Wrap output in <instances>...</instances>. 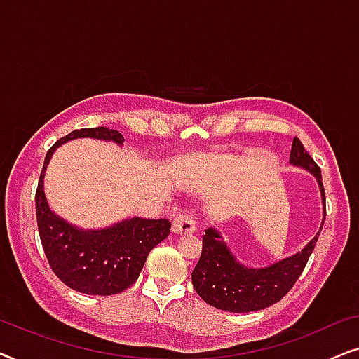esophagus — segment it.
<instances>
[{
	"mask_svg": "<svg viewBox=\"0 0 359 359\" xmlns=\"http://www.w3.org/2000/svg\"><path fill=\"white\" fill-rule=\"evenodd\" d=\"M196 232V220L191 215L181 212L173 219V233L189 235Z\"/></svg>",
	"mask_w": 359,
	"mask_h": 359,
	"instance_id": "obj_1",
	"label": "esophagus"
}]
</instances>
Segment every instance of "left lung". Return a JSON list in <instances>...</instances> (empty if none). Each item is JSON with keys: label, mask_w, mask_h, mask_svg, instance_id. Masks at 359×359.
<instances>
[{"label": "left lung", "mask_w": 359, "mask_h": 359, "mask_svg": "<svg viewBox=\"0 0 359 359\" xmlns=\"http://www.w3.org/2000/svg\"><path fill=\"white\" fill-rule=\"evenodd\" d=\"M289 163L307 170L316 176L323 204V225L327 212L320 168L307 154L297 137H294L292 140ZM320 230L296 255L263 268H248L235 258L219 230L209 227L203 237V253L193 269V286L196 292L209 306L235 313L262 311L264 307L273 306L291 291L294 283L301 276L309 257L316 248Z\"/></svg>", "instance_id": "8db88e82"}]
</instances>
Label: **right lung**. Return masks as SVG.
Instances as JSON below:
<instances>
[{
	"label": "right lung",
	"instance_id": "right-lung-1",
	"mask_svg": "<svg viewBox=\"0 0 359 359\" xmlns=\"http://www.w3.org/2000/svg\"><path fill=\"white\" fill-rule=\"evenodd\" d=\"M75 139H97L124 145L121 132L107 127L73 130L47 151L36 191V215L41 242L52 271L73 291L112 296L126 291L139 278L145 259L168 237V219L129 217L104 229H80L50 209L43 176L58 147Z\"/></svg>",
	"mask_w": 359,
	"mask_h": 359
}]
</instances>
